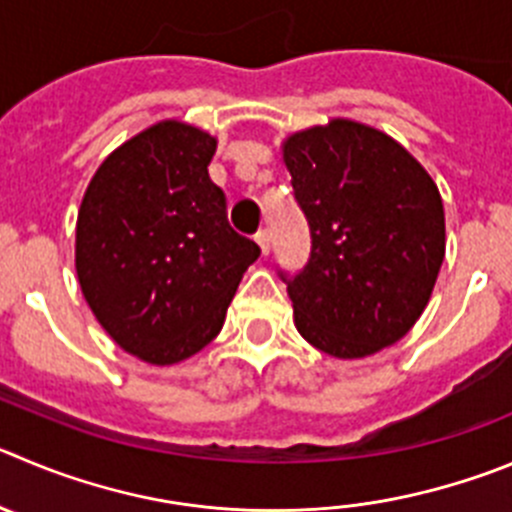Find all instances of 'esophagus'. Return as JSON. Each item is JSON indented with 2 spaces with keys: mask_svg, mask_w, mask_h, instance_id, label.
<instances>
[{
  "mask_svg": "<svg viewBox=\"0 0 512 512\" xmlns=\"http://www.w3.org/2000/svg\"><path fill=\"white\" fill-rule=\"evenodd\" d=\"M255 242L260 245L262 255H267V252H270V232H267V229H260V232L255 234Z\"/></svg>",
  "mask_w": 512,
  "mask_h": 512,
  "instance_id": "esophagus-1",
  "label": "esophagus"
}]
</instances>
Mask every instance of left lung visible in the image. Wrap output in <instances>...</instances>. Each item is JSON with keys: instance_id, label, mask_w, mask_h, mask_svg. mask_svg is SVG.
Listing matches in <instances>:
<instances>
[{"instance_id": "obj_1", "label": "left lung", "mask_w": 512, "mask_h": 512, "mask_svg": "<svg viewBox=\"0 0 512 512\" xmlns=\"http://www.w3.org/2000/svg\"><path fill=\"white\" fill-rule=\"evenodd\" d=\"M283 159L310 229L303 270H280L300 336L336 358L407 336L444 260L437 184L394 138L343 118L293 133Z\"/></svg>"}]
</instances>
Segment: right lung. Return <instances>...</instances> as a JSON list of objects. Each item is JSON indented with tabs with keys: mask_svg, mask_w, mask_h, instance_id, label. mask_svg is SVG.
I'll return each mask as SVG.
<instances>
[{
	"mask_svg": "<svg viewBox=\"0 0 512 512\" xmlns=\"http://www.w3.org/2000/svg\"><path fill=\"white\" fill-rule=\"evenodd\" d=\"M217 141L179 121L146 128L95 171L78 212L75 267L108 336L169 366L222 331L260 247L227 222L209 179Z\"/></svg>",
	"mask_w": 512,
	"mask_h": 512,
	"instance_id": "add662e5",
	"label": "right lung"
}]
</instances>
